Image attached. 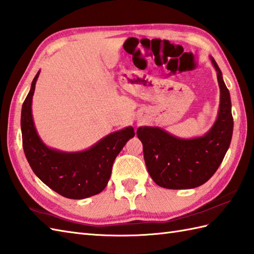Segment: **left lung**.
Here are the masks:
<instances>
[{
  "label": "left lung",
  "mask_w": 254,
  "mask_h": 254,
  "mask_svg": "<svg viewBox=\"0 0 254 254\" xmlns=\"http://www.w3.org/2000/svg\"><path fill=\"white\" fill-rule=\"evenodd\" d=\"M210 61L217 72L220 104L216 121L204 136L179 138L157 127H141L136 131L148 174L161 188L180 190L204 185L229 148L234 130L230 95L217 63L212 57Z\"/></svg>",
  "instance_id": "1"
}]
</instances>
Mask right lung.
Segmentation results:
<instances>
[{
  "mask_svg": "<svg viewBox=\"0 0 254 254\" xmlns=\"http://www.w3.org/2000/svg\"><path fill=\"white\" fill-rule=\"evenodd\" d=\"M40 71L31 83L21 108V135L26 158L39 179L60 195L82 199L96 195L110 179L113 161L127 142L135 135L127 127L101 138L94 146L77 153L49 148L36 131L31 113L32 96Z\"/></svg>",
  "mask_w": 254,
  "mask_h": 254,
  "instance_id": "add662e5",
  "label": "right lung"
}]
</instances>
